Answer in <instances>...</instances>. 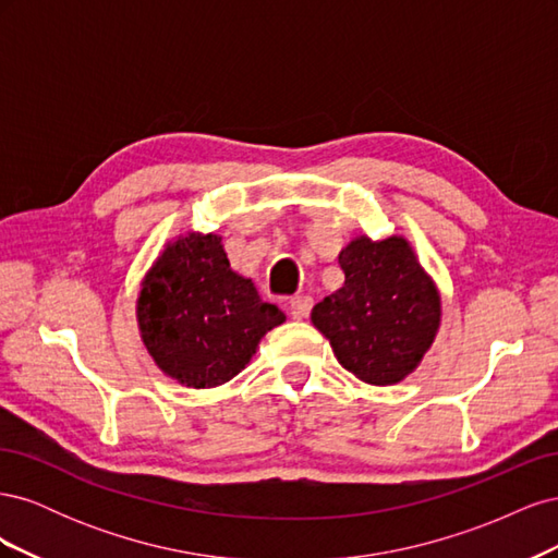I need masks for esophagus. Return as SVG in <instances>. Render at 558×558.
<instances>
[{"instance_id":"1","label":"esophagus","mask_w":558,"mask_h":558,"mask_svg":"<svg viewBox=\"0 0 558 558\" xmlns=\"http://www.w3.org/2000/svg\"><path fill=\"white\" fill-rule=\"evenodd\" d=\"M289 305H291V314L295 318H307L314 307V300L310 295H293Z\"/></svg>"}]
</instances>
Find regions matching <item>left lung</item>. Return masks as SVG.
Listing matches in <instances>:
<instances>
[{
  "label": "left lung",
  "mask_w": 558,
  "mask_h": 558,
  "mask_svg": "<svg viewBox=\"0 0 558 558\" xmlns=\"http://www.w3.org/2000/svg\"><path fill=\"white\" fill-rule=\"evenodd\" d=\"M344 283L312 310L337 361L365 384H398L424 359L440 328V293L410 242L356 238L340 251Z\"/></svg>",
  "instance_id": "obj_1"
}]
</instances>
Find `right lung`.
I'll use <instances>...</instances> for the list:
<instances>
[{"instance_id": "obj_1", "label": "right lung", "mask_w": 558, "mask_h": 558, "mask_svg": "<svg viewBox=\"0 0 558 558\" xmlns=\"http://www.w3.org/2000/svg\"><path fill=\"white\" fill-rule=\"evenodd\" d=\"M283 320L251 279L232 272L214 232H189L167 244L137 298V324L150 359L191 388H214L240 375L263 335Z\"/></svg>"}]
</instances>
